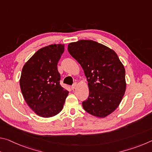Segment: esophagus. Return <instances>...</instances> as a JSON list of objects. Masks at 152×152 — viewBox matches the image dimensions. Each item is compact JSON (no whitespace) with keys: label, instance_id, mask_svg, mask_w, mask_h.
<instances>
[{"label":"esophagus","instance_id":"34e87169","mask_svg":"<svg viewBox=\"0 0 152 152\" xmlns=\"http://www.w3.org/2000/svg\"><path fill=\"white\" fill-rule=\"evenodd\" d=\"M76 83L75 82V83H74L73 84H72V86H71V88L72 89V90H74V89H75V88H76Z\"/></svg>","mask_w":152,"mask_h":152}]
</instances>
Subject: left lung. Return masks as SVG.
Segmentation results:
<instances>
[{
    "label": "left lung",
    "mask_w": 152,
    "mask_h": 152,
    "mask_svg": "<svg viewBox=\"0 0 152 152\" xmlns=\"http://www.w3.org/2000/svg\"><path fill=\"white\" fill-rule=\"evenodd\" d=\"M68 50L80 64L88 82L84 109L98 117L110 115L119 106L126 88L125 70L117 53L92 40L70 43Z\"/></svg>",
    "instance_id": "obj_1"
}]
</instances>
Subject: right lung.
<instances>
[{"label": "right lung", "instance_id": "1", "mask_svg": "<svg viewBox=\"0 0 152 152\" xmlns=\"http://www.w3.org/2000/svg\"><path fill=\"white\" fill-rule=\"evenodd\" d=\"M64 51V44L46 46L38 50L25 64L20 87L25 101L36 114L51 117L63 109L68 94L60 85L58 63Z\"/></svg>", "mask_w": 152, "mask_h": 152}]
</instances>
